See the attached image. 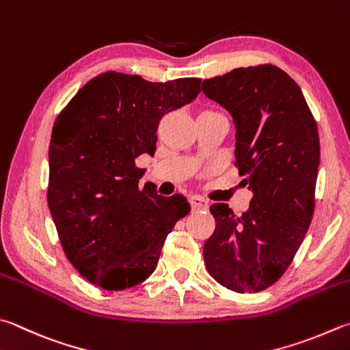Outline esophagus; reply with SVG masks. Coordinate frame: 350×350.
I'll list each match as a JSON object with an SVG mask.
<instances>
[{"mask_svg":"<svg viewBox=\"0 0 350 350\" xmlns=\"http://www.w3.org/2000/svg\"><path fill=\"white\" fill-rule=\"evenodd\" d=\"M189 205H191L193 209H206L208 202L205 199H202V197L193 196V197H189Z\"/></svg>","mask_w":350,"mask_h":350,"instance_id":"1","label":"esophagus"}]
</instances>
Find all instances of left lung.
Returning <instances> with one entry per match:
<instances>
[{
	"mask_svg": "<svg viewBox=\"0 0 350 350\" xmlns=\"http://www.w3.org/2000/svg\"><path fill=\"white\" fill-rule=\"evenodd\" d=\"M202 92L231 113L236 167L252 191L240 217L226 203L209 208L215 230L203 258L225 288L263 291L289 268L312 220L319 129L300 87L275 66L234 68L203 81Z\"/></svg>",
	"mask_w": 350,
	"mask_h": 350,
	"instance_id": "left-lung-1",
	"label": "left lung"
}]
</instances>
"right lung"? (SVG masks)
Listing matches in <instances>:
<instances>
[{"mask_svg":"<svg viewBox=\"0 0 350 350\" xmlns=\"http://www.w3.org/2000/svg\"><path fill=\"white\" fill-rule=\"evenodd\" d=\"M199 78L150 82L105 72L87 82L53 124L47 202L68 262L107 291L153 274L176 221L189 213L180 194L139 187L136 159L153 156L165 114L200 93Z\"/></svg>","mask_w":350,"mask_h":350,"instance_id":"1","label":"right lung"}]
</instances>
